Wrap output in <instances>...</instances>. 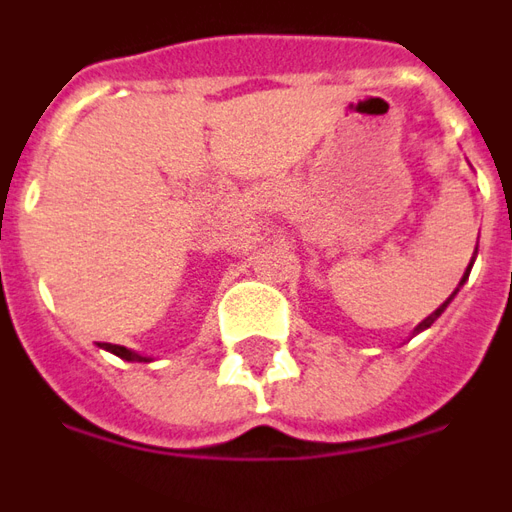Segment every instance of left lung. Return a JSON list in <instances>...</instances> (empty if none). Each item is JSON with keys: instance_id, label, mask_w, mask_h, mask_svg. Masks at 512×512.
Listing matches in <instances>:
<instances>
[{"instance_id": "left-lung-1", "label": "left lung", "mask_w": 512, "mask_h": 512, "mask_svg": "<svg viewBox=\"0 0 512 512\" xmlns=\"http://www.w3.org/2000/svg\"><path fill=\"white\" fill-rule=\"evenodd\" d=\"M474 255H477V252H474ZM471 266H474V260H471V263H468V271H471ZM468 271H466V274H463V280H460V285H463V282L468 280ZM460 285H457V291H460ZM457 291H455V293H457ZM455 293H452V296H449V299H446V302H443V305L438 307V310H435V313H430V316L424 318V321H421V324H418V327H416V332H421V330H427V327H432V324H435V318L441 316L443 310H446V305H449V302H452V299H455Z\"/></svg>"}]
</instances>
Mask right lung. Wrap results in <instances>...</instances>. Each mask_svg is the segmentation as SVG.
Wrapping results in <instances>:
<instances>
[{
    "label": "right lung",
    "mask_w": 512,
    "mask_h": 512,
    "mask_svg": "<svg viewBox=\"0 0 512 512\" xmlns=\"http://www.w3.org/2000/svg\"><path fill=\"white\" fill-rule=\"evenodd\" d=\"M107 352H113V355H119L121 360H130V363H149V357L138 355V352H132L127 346H116V343H105Z\"/></svg>",
    "instance_id": "obj_1"
}]
</instances>
